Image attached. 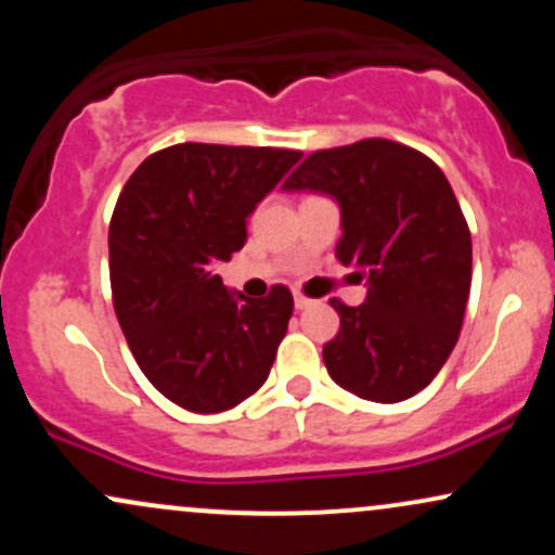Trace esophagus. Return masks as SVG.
Returning a JSON list of instances; mask_svg holds the SVG:
<instances>
[{"label":"esophagus","instance_id":"34e87169","mask_svg":"<svg viewBox=\"0 0 555 555\" xmlns=\"http://www.w3.org/2000/svg\"><path fill=\"white\" fill-rule=\"evenodd\" d=\"M310 305H313V299H308V297L299 295V292H297V295H295V308L297 310H305V308H310Z\"/></svg>","mask_w":555,"mask_h":555}]
</instances>
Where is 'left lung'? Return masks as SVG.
Listing matches in <instances>:
<instances>
[{"mask_svg":"<svg viewBox=\"0 0 555 555\" xmlns=\"http://www.w3.org/2000/svg\"><path fill=\"white\" fill-rule=\"evenodd\" d=\"M284 190L339 203L336 258L367 284L358 308L331 299L341 328L323 347L328 375L380 404L415 397L460 339L473 284V237L446 175L410 145L367 138L310 154Z\"/></svg>","mask_w":555,"mask_h":555,"instance_id":"obj_1","label":"left lung"}]
</instances>
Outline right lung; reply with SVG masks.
Listing matches in <instances>:
<instances>
[{
    "label": "right lung",
    "instance_id": "add662e5",
    "mask_svg": "<svg viewBox=\"0 0 555 555\" xmlns=\"http://www.w3.org/2000/svg\"><path fill=\"white\" fill-rule=\"evenodd\" d=\"M299 151L180 143L132 171L109 224L117 321L145 378L197 412L232 410L269 378L295 299L227 289L216 266L247 240V216Z\"/></svg>",
    "mask_w": 555,
    "mask_h": 555
}]
</instances>
